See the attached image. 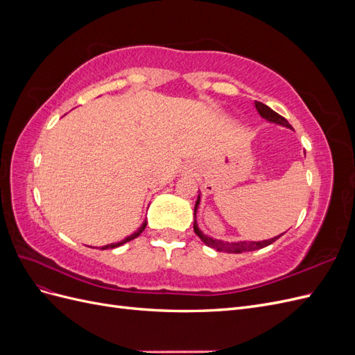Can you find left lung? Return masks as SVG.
Masks as SVG:
<instances>
[{
    "mask_svg": "<svg viewBox=\"0 0 355 355\" xmlns=\"http://www.w3.org/2000/svg\"><path fill=\"white\" fill-rule=\"evenodd\" d=\"M254 106H256V111L259 112V115L263 118V120H266L268 123H272V124H277V125H283V127H287V128H292V125H290L287 123V120L284 116L278 115L275 111H272L270 106H266L265 103H261V102H254ZM200 200H201V196L198 194V198L196 201V207H194V232L198 235L200 240L211 247V249L218 250V252H227V253H243V252H250V250H257V249H263V247L272 244L275 240H278L282 237V235L284 234H280L277 235V237L274 239H268V240H262V241H223V240H218V239H213L210 237V235H206L202 234V231L198 228L197 225V211H198V207H200Z\"/></svg>",
    "mask_w": 355,
    "mask_h": 355,
    "instance_id": "1",
    "label": "left lung"
}]
</instances>
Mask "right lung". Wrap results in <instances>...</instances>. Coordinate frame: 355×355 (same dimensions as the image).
I'll return each instance as SVG.
<instances>
[{"label":"right lung","mask_w":355,"mask_h":355,"mask_svg":"<svg viewBox=\"0 0 355 355\" xmlns=\"http://www.w3.org/2000/svg\"><path fill=\"white\" fill-rule=\"evenodd\" d=\"M145 228H146V220H144V223L141 225V227L137 228V231H136V232L130 234V235H128V237H125L124 240L118 241V243H112V244H106V245H102V247H101V250H106V249H115V247H120V245L125 244L127 241H132V240H135L136 237H139V235H141V234L144 232V230H145Z\"/></svg>","instance_id":"obj_1"}]
</instances>
